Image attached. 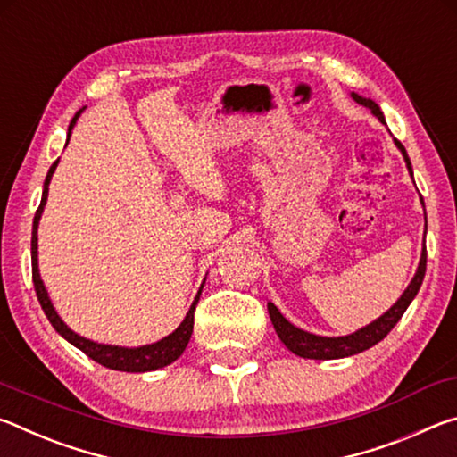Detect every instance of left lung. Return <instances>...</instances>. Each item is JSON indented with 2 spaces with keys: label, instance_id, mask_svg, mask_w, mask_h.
Here are the masks:
<instances>
[{
  "label": "left lung",
  "instance_id": "left-lung-1",
  "mask_svg": "<svg viewBox=\"0 0 457 457\" xmlns=\"http://www.w3.org/2000/svg\"><path fill=\"white\" fill-rule=\"evenodd\" d=\"M353 98L357 100L359 104L367 106L378 120L385 122L381 108H378L377 103H373L370 98H362L359 95H354V92H353ZM395 145L399 146V151L403 153L407 169H409V173H411V161H409V157H407L405 146L401 145L397 138H395ZM411 177H413V173H411ZM425 264H428V252H425V247H423L420 268H417L413 280H411V284L407 286L403 296H401L397 303L393 304L383 316H378L377 320L367 324V327H362L357 332H353V335H349V337H319V335H311V332H306V330H300V328L294 327V324L286 320L284 316L280 314V311H278V308L272 303H268L270 319H272L274 328H276L278 337H280L282 343L288 346V349L294 354H298V357L319 359V361L351 357V354H357V353L370 349V346H375L378 340H383L386 335H389L391 328L395 327L401 316H403V312L407 311V306L411 304L415 294L420 292L423 276H425Z\"/></svg>",
  "mask_w": 457,
  "mask_h": 457
}]
</instances>
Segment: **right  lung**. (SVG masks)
Masks as SVG:
<instances>
[{
	"label": "right lung",
	"mask_w": 457,
	"mask_h": 457,
	"mask_svg": "<svg viewBox=\"0 0 457 457\" xmlns=\"http://www.w3.org/2000/svg\"><path fill=\"white\" fill-rule=\"evenodd\" d=\"M80 112L82 111H79V112L74 114L71 127H68V138H71V133H72V129L76 125V119L80 117ZM56 167H58V161H54V165L50 167L48 175H46L42 201H40V207H37V212L34 215V229H32V280H34L36 296H37V300H40L44 314L48 316V320L52 322V327L56 328V332H60V335L64 337L68 343H72L76 349H80L84 354H88L92 361H96L98 365H103L106 369L125 370V373H145V370H154V369L171 365L173 361H177V359L181 357V353L185 351V346H187L189 338H191V332H193V312H195V306L199 303L201 290L197 292V296H195V300H193V304L189 308L187 316H185V320L179 324V327H177V330H173L169 337L161 338L159 343L138 346V349H125V346H112V345L92 343V340L84 338L80 335H76L74 330L68 328L66 324L62 322L58 312L54 311V306H52L50 298H48V292H46V288H44V282H42V278H40V272H37V223H40L44 205H46V199H48V185H50V179H52L54 171H56Z\"/></svg>",
	"instance_id": "right-lung-1"
}]
</instances>
